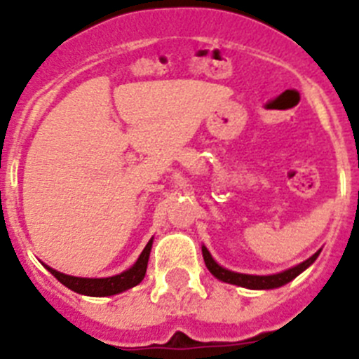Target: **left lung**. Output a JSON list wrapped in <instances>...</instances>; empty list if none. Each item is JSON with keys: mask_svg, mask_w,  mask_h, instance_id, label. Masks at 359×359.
<instances>
[{"mask_svg": "<svg viewBox=\"0 0 359 359\" xmlns=\"http://www.w3.org/2000/svg\"><path fill=\"white\" fill-rule=\"evenodd\" d=\"M201 252H203V259H205V264H207L208 271H210L215 278L228 282V284H236V286H241V287H248V290H275V287L284 286V284H287V282H291L294 277H298V275L302 273L304 269L309 268V266L316 261V257L320 255V250H318V252H316L313 257H309L307 261L300 262L298 266H293V268L286 269V271H282V273L246 275V273H236V271H230V269L219 266L217 262L212 259L210 252H208L205 246L201 248Z\"/></svg>", "mask_w": 359, "mask_h": 359, "instance_id": "obj_1", "label": "left lung"}]
</instances>
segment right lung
<instances>
[{
	"label": "right lung",
	"mask_w": 359,
	"mask_h": 359,
	"mask_svg": "<svg viewBox=\"0 0 359 359\" xmlns=\"http://www.w3.org/2000/svg\"><path fill=\"white\" fill-rule=\"evenodd\" d=\"M152 248V239L149 241L147 246L144 248V252L140 253L138 261L131 266L129 269H126L123 273L115 275V277H106V278H82V277H72V275H65L57 269L50 268V266L44 264V268L48 269L50 273L57 278V280L65 284L68 290L75 291L79 294H88V297H111V294L122 293L126 290H131V287L138 286L145 277V271H147V262L149 255H151Z\"/></svg>",
	"instance_id": "obj_1"
}]
</instances>
